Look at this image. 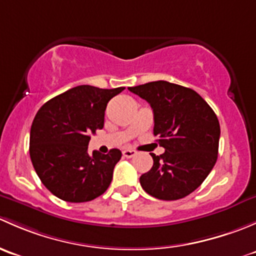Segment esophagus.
Listing matches in <instances>:
<instances>
[{"instance_id": "34e87169", "label": "esophagus", "mask_w": 256, "mask_h": 256, "mask_svg": "<svg viewBox=\"0 0 256 256\" xmlns=\"http://www.w3.org/2000/svg\"><path fill=\"white\" fill-rule=\"evenodd\" d=\"M122 154H124V157H126V158H131V157L135 156L136 151L135 150H131V148H124Z\"/></svg>"}]
</instances>
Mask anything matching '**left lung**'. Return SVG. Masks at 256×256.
Here are the masks:
<instances>
[{"label":"left lung","mask_w":256,"mask_h":256,"mask_svg":"<svg viewBox=\"0 0 256 256\" xmlns=\"http://www.w3.org/2000/svg\"><path fill=\"white\" fill-rule=\"evenodd\" d=\"M151 105L154 135L164 154L140 177L152 197L176 200L197 190L210 174L218 157L220 126L204 99L190 88L158 80L128 88Z\"/></svg>","instance_id":"1"}]
</instances>
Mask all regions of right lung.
Instances as JSON below:
<instances>
[{
	"label": "right lung",
	"instance_id": "add662e5",
	"mask_svg": "<svg viewBox=\"0 0 256 256\" xmlns=\"http://www.w3.org/2000/svg\"><path fill=\"white\" fill-rule=\"evenodd\" d=\"M125 88L79 85L46 102L30 135V156L38 177L56 197L89 202L109 188L121 151L88 154L90 135L104 128L108 102Z\"/></svg>",
	"mask_w": 256,
	"mask_h": 256
}]
</instances>
